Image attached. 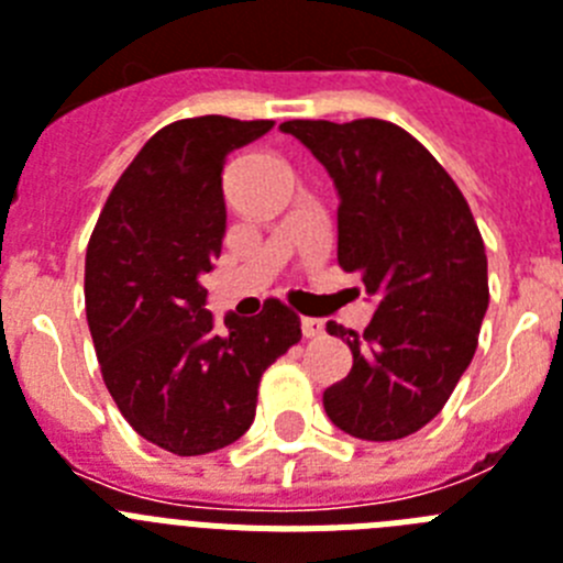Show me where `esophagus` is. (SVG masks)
<instances>
[{"label":"esophagus","mask_w":563,"mask_h":563,"mask_svg":"<svg viewBox=\"0 0 563 563\" xmlns=\"http://www.w3.org/2000/svg\"><path fill=\"white\" fill-rule=\"evenodd\" d=\"M301 332H305V338L324 335V321L321 318H301Z\"/></svg>","instance_id":"1"}]
</instances>
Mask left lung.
I'll return each mask as SVG.
<instances>
[{
	"label": "left lung",
	"instance_id": "1",
	"mask_svg": "<svg viewBox=\"0 0 563 563\" xmlns=\"http://www.w3.org/2000/svg\"><path fill=\"white\" fill-rule=\"evenodd\" d=\"M338 188V265L377 301L346 338L352 369L324 391L327 417L357 440L420 431L474 357L487 310V256L465 197L434 154L377 118L285 121Z\"/></svg>",
	"mask_w": 563,
	"mask_h": 563
}]
</instances>
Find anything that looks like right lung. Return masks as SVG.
I'll list each match as a JSON object with an SVG mask.
<instances>
[{
    "label": "right lung",
    "instance_id": "right-lung-1",
    "mask_svg": "<svg viewBox=\"0 0 563 563\" xmlns=\"http://www.w3.org/2000/svg\"><path fill=\"white\" fill-rule=\"evenodd\" d=\"M271 129L222 114L168 123L114 183L89 236L84 298L103 383L129 426L177 456L245 434L262 375L301 341L278 298L217 330L200 282L225 236V157Z\"/></svg>",
    "mask_w": 563,
    "mask_h": 563
}]
</instances>
